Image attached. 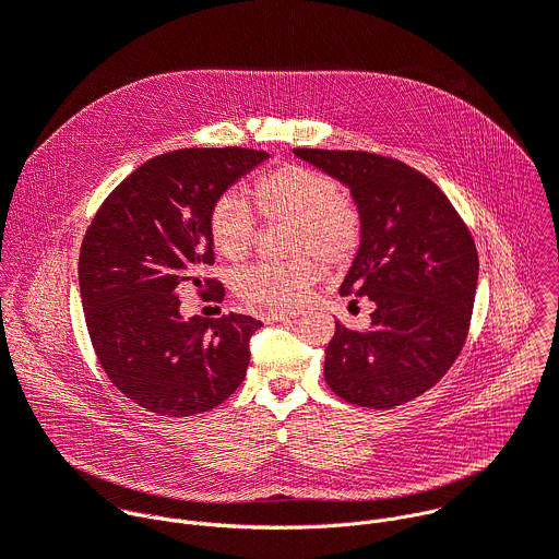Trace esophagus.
<instances>
[{"instance_id": "1", "label": "esophagus", "mask_w": 559, "mask_h": 559, "mask_svg": "<svg viewBox=\"0 0 559 559\" xmlns=\"http://www.w3.org/2000/svg\"><path fill=\"white\" fill-rule=\"evenodd\" d=\"M300 313V309H272L265 311L267 321H287V318H296Z\"/></svg>"}]
</instances>
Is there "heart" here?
<instances>
[{
  "instance_id": "b5f03b06",
  "label": "heart",
  "mask_w": 559,
  "mask_h": 559,
  "mask_svg": "<svg viewBox=\"0 0 559 559\" xmlns=\"http://www.w3.org/2000/svg\"><path fill=\"white\" fill-rule=\"evenodd\" d=\"M259 212L270 223H289V261H263L236 276V292L250 302L292 307L321 278L323 261L345 265L358 250L362 221L358 207L341 197L334 177L307 166H281L254 188ZM259 234L252 205L234 190L223 192L210 212V236L227 261H243Z\"/></svg>"
}]
</instances>
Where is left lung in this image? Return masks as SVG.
Returning a JSON list of instances; mask_svg holds the SVG:
<instances>
[{"label":"left lung","instance_id":"obj_1","mask_svg":"<svg viewBox=\"0 0 559 559\" xmlns=\"http://www.w3.org/2000/svg\"><path fill=\"white\" fill-rule=\"evenodd\" d=\"M294 154L349 188L362 236L341 294L376 305L369 330L336 321L325 380L358 407L405 405L464 347L477 285L473 236L444 192L397 158L311 147Z\"/></svg>","mask_w":559,"mask_h":559}]
</instances>
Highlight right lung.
Returning a JSON list of instances; mask_svg holds the SVG:
<instances>
[{
	"label": "right lung",
	"instance_id": "right-lung-1",
	"mask_svg": "<svg viewBox=\"0 0 559 559\" xmlns=\"http://www.w3.org/2000/svg\"><path fill=\"white\" fill-rule=\"evenodd\" d=\"M270 154L246 147H183L158 154L102 203L79 252L86 328L110 382L139 407L168 416L214 409L243 382L246 313L181 316V292L221 300L203 278L214 263L210 212L216 199Z\"/></svg>",
	"mask_w": 559,
	"mask_h": 559
}]
</instances>
